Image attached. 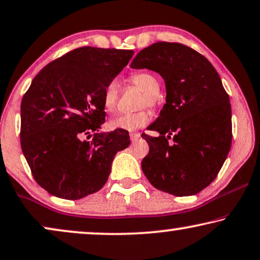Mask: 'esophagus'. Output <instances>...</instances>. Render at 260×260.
Segmentation results:
<instances>
[{"label":"esophagus","instance_id":"34e87169","mask_svg":"<svg viewBox=\"0 0 260 260\" xmlns=\"http://www.w3.org/2000/svg\"><path fill=\"white\" fill-rule=\"evenodd\" d=\"M129 137H131V140H132V142L138 141L139 139H140V133H131V134H129Z\"/></svg>","mask_w":260,"mask_h":260}]
</instances>
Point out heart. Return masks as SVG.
Returning <instances> with one entry per match:
<instances>
[{
  "instance_id": "obj_1",
  "label": "heart",
  "mask_w": 260,
  "mask_h": 260,
  "mask_svg": "<svg viewBox=\"0 0 260 260\" xmlns=\"http://www.w3.org/2000/svg\"><path fill=\"white\" fill-rule=\"evenodd\" d=\"M131 81L145 93L142 106H152L158 104V94L160 92V81L151 72H138L131 76ZM120 83L118 80H112L106 85L102 94V106L107 113H113L116 108L119 96ZM151 120V112L147 109L128 114H121L109 121L112 129H122L133 132L145 127Z\"/></svg>"
}]
</instances>
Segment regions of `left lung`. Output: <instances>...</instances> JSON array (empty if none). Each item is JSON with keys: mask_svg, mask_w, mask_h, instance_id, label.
Listing matches in <instances>:
<instances>
[{"mask_svg": "<svg viewBox=\"0 0 260 260\" xmlns=\"http://www.w3.org/2000/svg\"><path fill=\"white\" fill-rule=\"evenodd\" d=\"M131 67L159 73L166 86V104L148 126L159 137L141 135L149 145L142 172L160 191L197 194L217 178L231 148V104L220 76L202 54L175 42L153 43Z\"/></svg>", "mask_w": 260, "mask_h": 260, "instance_id": "8db88e82", "label": "left lung"}]
</instances>
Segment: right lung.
Wrapping results in <instances>:
<instances>
[{
  "label": "right lung",
  "mask_w": 260,
  "mask_h": 260,
  "mask_svg": "<svg viewBox=\"0 0 260 260\" xmlns=\"http://www.w3.org/2000/svg\"><path fill=\"white\" fill-rule=\"evenodd\" d=\"M133 54L81 47L31 81L21 102V147L32 177L50 194L76 200L98 192L116 153L129 146L127 131L99 129L106 118L105 87Z\"/></svg>",
  "instance_id": "1"
}]
</instances>
